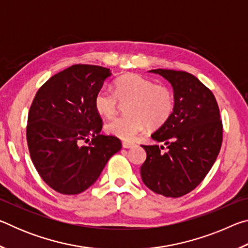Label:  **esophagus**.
I'll use <instances>...</instances> for the list:
<instances>
[{
  "label": "esophagus",
  "instance_id": "obj_1",
  "mask_svg": "<svg viewBox=\"0 0 248 248\" xmlns=\"http://www.w3.org/2000/svg\"><path fill=\"white\" fill-rule=\"evenodd\" d=\"M123 146H124V149H130V148H132V146H134V144L131 143V142L124 141V142H123Z\"/></svg>",
  "mask_w": 248,
  "mask_h": 248
}]
</instances>
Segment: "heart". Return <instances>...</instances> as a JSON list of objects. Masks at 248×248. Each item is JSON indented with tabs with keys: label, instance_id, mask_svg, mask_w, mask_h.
<instances>
[{
	"label": "heart",
	"instance_id": "obj_1",
	"mask_svg": "<svg viewBox=\"0 0 248 248\" xmlns=\"http://www.w3.org/2000/svg\"><path fill=\"white\" fill-rule=\"evenodd\" d=\"M128 115L112 119L105 125L108 134L121 140L132 141L148 125L158 128L170 118L175 108L174 94L169 87L156 85L138 74H125L115 81V92L100 89L95 95L96 111L105 118H112L120 103Z\"/></svg>",
	"mask_w": 248,
	"mask_h": 248
}]
</instances>
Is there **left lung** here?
<instances>
[{"label": "left lung", "mask_w": 248, "mask_h": 248, "mask_svg": "<svg viewBox=\"0 0 248 248\" xmlns=\"http://www.w3.org/2000/svg\"><path fill=\"white\" fill-rule=\"evenodd\" d=\"M170 83L175 108L152 136L167 145H142L146 159L140 173L144 185L158 195L177 198L190 192L207 176L219 155L223 127L215 95L185 71L151 70Z\"/></svg>", "instance_id": "8db88e82"}]
</instances>
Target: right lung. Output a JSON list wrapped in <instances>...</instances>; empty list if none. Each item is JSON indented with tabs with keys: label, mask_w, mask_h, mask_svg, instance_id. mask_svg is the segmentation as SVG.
I'll return each mask as SVG.
<instances>
[{
	"label": "right lung",
	"mask_w": 248,
	"mask_h": 248,
	"mask_svg": "<svg viewBox=\"0 0 248 248\" xmlns=\"http://www.w3.org/2000/svg\"><path fill=\"white\" fill-rule=\"evenodd\" d=\"M110 75L103 66L74 64L50 78L32 100L29 154L44 182L60 194L86 190L121 149L118 138L100 133L102 118L94 106L96 93Z\"/></svg>",
	"instance_id": "add662e5"
}]
</instances>
